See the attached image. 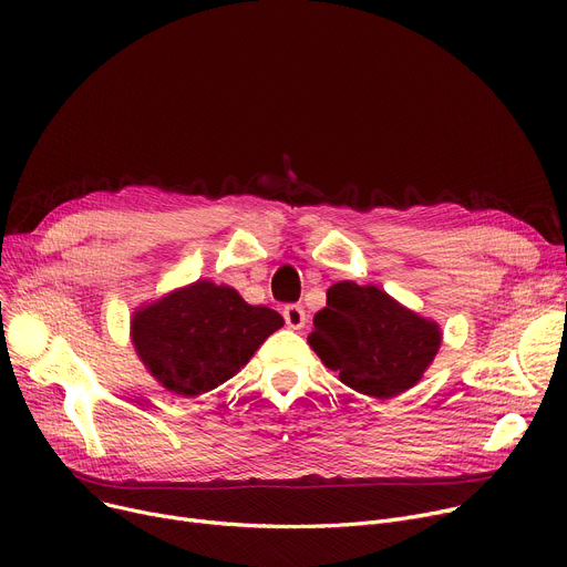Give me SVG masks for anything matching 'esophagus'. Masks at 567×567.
I'll list each match as a JSON object with an SVG mask.
<instances>
[{
    "label": "esophagus",
    "mask_w": 567,
    "mask_h": 567,
    "mask_svg": "<svg viewBox=\"0 0 567 567\" xmlns=\"http://www.w3.org/2000/svg\"><path fill=\"white\" fill-rule=\"evenodd\" d=\"M282 317H285L289 329H293V331H299L306 326V310L301 306H287L282 310Z\"/></svg>",
    "instance_id": "esophagus-1"
}]
</instances>
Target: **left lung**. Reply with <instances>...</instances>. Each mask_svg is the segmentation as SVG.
I'll return each instance as SVG.
<instances>
[{
	"instance_id": "8db88e82",
	"label": "left lung",
	"mask_w": 567,
	"mask_h": 567,
	"mask_svg": "<svg viewBox=\"0 0 567 567\" xmlns=\"http://www.w3.org/2000/svg\"><path fill=\"white\" fill-rule=\"evenodd\" d=\"M310 347L355 393L389 400L423 379L441 347V329L374 285L338 282L312 319Z\"/></svg>"
}]
</instances>
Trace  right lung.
<instances>
[{
  "instance_id": "add662e5",
  "label": "right lung",
  "mask_w": 567,
  "mask_h": 567,
  "mask_svg": "<svg viewBox=\"0 0 567 567\" xmlns=\"http://www.w3.org/2000/svg\"><path fill=\"white\" fill-rule=\"evenodd\" d=\"M282 323L276 310L246 303L236 289L197 280L140 308L131 338L163 389L195 398L231 379Z\"/></svg>"
}]
</instances>
